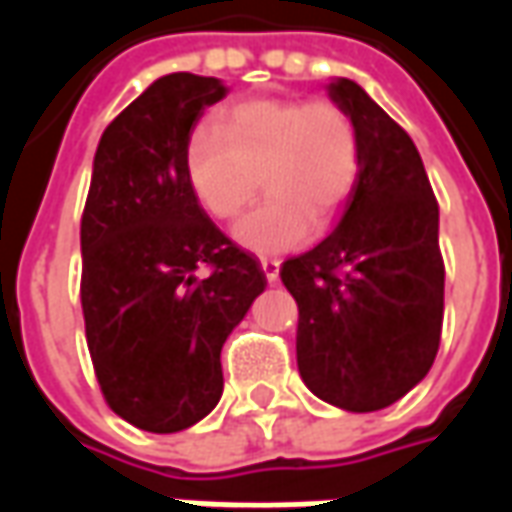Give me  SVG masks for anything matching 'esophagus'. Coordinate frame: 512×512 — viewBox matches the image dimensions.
Masks as SVG:
<instances>
[{
  "mask_svg": "<svg viewBox=\"0 0 512 512\" xmlns=\"http://www.w3.org/2000/svg\"><path fill=\"white\" fill-rule=\"evenodd\" d=\"M260 266H263V271H266V279L274 285V282H279V260L277 257H260Z\"/></svg>",
  "mask_w": 512,
  "mask_h": 512,
  "instance_id": "34e87169",
  "label": "esophagus"
}]
</instances>
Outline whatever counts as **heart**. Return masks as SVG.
I'll list each match as a JSON object with an SVG mask.
<instances>
[{
    "label": "heart",
    "mask_w": 512,
    "mask_h": 512,
    "mask_svg": "<svg viewBox=\"0 0 512 512\" xmlns=\"http://www.w3.org/2000/svg\"><path fill=\"white\" fill-rule=\"evenodd\" d=\"M362 169L351 115L332 101L246 98L219 123H200L186 145V178L213 219H235L257 194L268 200L233 227L252 252H285L329 227Z\"/></svg>",
    "instance_id": "1"
}]
</instances>
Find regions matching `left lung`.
I'll list each match as a JSON object with an SVG mask.
<instances>
[{
    "label": "left lung",
    "instance_id": "8db88e82",
    "mask_svg": "<svg viewBox=\"0 0 512 512\" xmlns=\"http://www.w3.org/2000/svg\"><path fill=\"white\" fill-rule=\"evenodd\" d=\"M362 169L332 235L279 268L299 304L296 362L312 395L345 411L392 406L428 376L444 318L439 205L411 136L351 79Z\"/></svg>",
    "mask_w": 512,
    "mask_h": 512
}]
</instances>
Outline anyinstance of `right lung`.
<instances>
[{
  "label": "right lung",
  "mask_w": 512,
  "mask_h": 512,
  "mask_svg": "<svg viewBox=\"0 0 512 512\" xmlns=\"http://www.w3.org/2000/svg\"><path fill=\"white\" fill-rule=\"evenodd\" d=\"M219 79L169 73L106 126L82 213V312L95 378L117 417L178 433L224 389L222 345L266 290L255 255L208 219L186 178Z\"/></svg>",
  "instance_id": "obj_1"
}]
</instances>
